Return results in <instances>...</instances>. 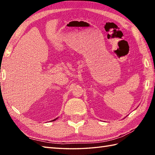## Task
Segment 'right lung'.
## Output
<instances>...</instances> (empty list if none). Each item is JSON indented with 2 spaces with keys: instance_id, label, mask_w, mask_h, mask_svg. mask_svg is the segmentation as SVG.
<instances>
[{
  "instance_id": "add662e5",
  "label": "right lung",
  "mask_w": 155,
  "mask_h": 155,
  "mask_svg": "<svg viewBox=\"0 0 155 155\" xmlns=\"http://www.w3.org/2000/svg\"><path fill=\"white\" fill-rule=\"evenodd\" d=\"M57 118H55V119H54V120H51V121H54V120H57Z\"/></svg>"
}]
</instances>
